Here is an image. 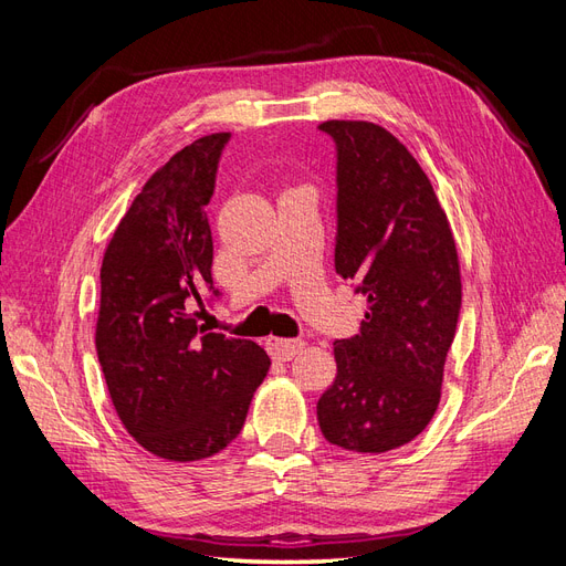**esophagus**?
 Listing matches in <instances>:
<instances>
[{
  "mask_svg": "<svg viewBox=\"0 0 566 566\" xmlns=\"http://www.w3.org/2000/svg\"><path fill=\"white\" fill-rule=\"evenodd\" d=\"M271 356L281 358V361H290V358L297 356L304 349V339H283V337H271L269 339Z\"/></svg>",
  "mask_w": 566,
  "mask_h": 566,
  "instance_id": "34e87169",
  "label": "esophagus"
}]
</instances>
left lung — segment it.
<instances>
[{
    "mask_svg": "<svg viewBox=\"0 0 566 566\" xmlns=\"http://www.w3.org/2000/svg\"><path fill=\"white\" fill-rule=\"evenodd\" d=\"M337 144L335 271L368 302L361 335L335 342L337 375L316 413L356 453L413 441L434 418L460 314V260L430 177L385 127L318 125Z\"/></svg>",
    "mask_w": 566,
    "mask_h": 566,
    "instance_id": "left-lung-1",
    "label": "left lung"
}]
</instances>
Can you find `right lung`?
<instances>
[{
	"label": "right lung",
	"instance_id": "obj_1",
	"mask_svg": "<svg viewBox=\"0 0 566 566\" xmlns=\"http://www.w3.org/2000/svg\"><path fill=\"white\" fill-rule=\"evenodd\" d=\"M229 132L200 136L142 186L101 264L96 354L117 418L148 453L193 462L241 434L271 358L188 310L212 287L205 205Z\"/></svg>",
	"mask_w": 566,
	"mask_h": 566
}]
</instances>
